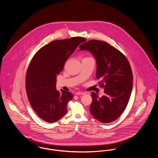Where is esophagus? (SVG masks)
I'll return each instance as SVG.
<instances>
[{"mask_svg": "<svg viewBox=\"0 0 158 158\" xmlns=\"http://www.w3.org/2000/svg\"><path fill=\"white\" fill-rule=\"evenodd\" d=\"M85 93L83 92H77L76 93V95H85Z\"/></svg>", "mask_w": 158, "mask_h": 158, "instance_id": "obj_1", "label": "esophagus"}]
</instances>
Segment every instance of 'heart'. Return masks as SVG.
Here are the masks:
<instances>
[{"mask_svg":"<svg viewBox=\"0 0 158 158\" xmlns=\"http://www.w3.org/2000/svg\"><path fill=\"white\" fill-rule=\"evenodd\" d=\"M85 58H90V59H92V58H91L90 57H85Z\"/></svg>","mask_w":158,"mask_h":158,"instance_id":"heart-1","label":"heart"}]
</instances>
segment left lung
Wrapping results in <instances>:
<instances>
[{
    "mask_svg": "<svg viewBox=\"0 0 158 158\" xmlns=\"http://www.w3.org/2000/svg\"><path fill=\"white\" fill-rule=\"evenodd\" d=\"M88 50L97 60V78L104 88L105 95L91 93V114L98 121L108 123L117 120L125 110L133 87V73L126 57L108 43L91 40L79 46Z\"/></svg>",
    "mask_w": 158,
    "mask_h": 158,
    "instance_id": "left-lung-1",
    "label": "left lung"
}]
</instances>
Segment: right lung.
<instances>
[{
    "label": "right lung",
    "instance_id": "add662e5",
    "mask_svg": "<svg viewBox=\"0 0 158 158\" xmlns=\"http://www.w3.org/2000/svg\"><path fill=\"white\" fill-rule=\"evenodd\" d=\"M86 40L81 37L55 40L32 57L26 74L25 89L31 107L42 120L54 123L68 112L67 104L73 94L56 90V75L76 47Z\"/></svg>",
    "mask_w": 158,
    "mask_h": 158
}]
</instances>
